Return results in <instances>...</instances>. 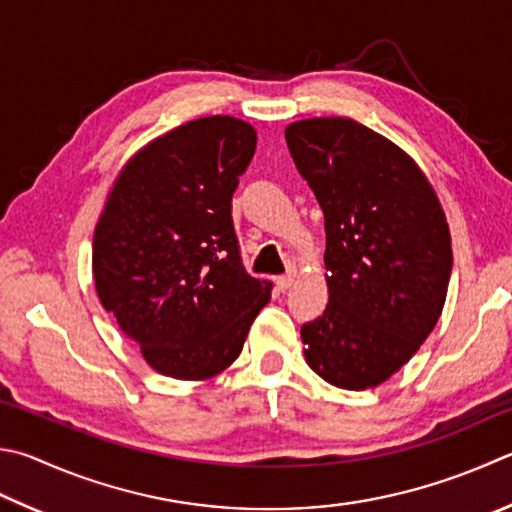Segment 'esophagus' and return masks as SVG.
I'll list each match as a JSON object with an SVG mask.
<instances>
[{"label": "esophagus", "mask_w": 512, "mask_h": 512, "mask_svg": "<svg viewBox=\"0 0 512 512\" xmlns=\"http://www.w3.org/2000/svg\"><path fill=\"white\" fill-rule=\"evenodd\" d=\"M293 282H295V275H291V273H286V275H280L277 277V288H280L282 293H286L288 288L293 286Z\"/></svg>", "instance_id": "esophagus-1"}]
</instances>
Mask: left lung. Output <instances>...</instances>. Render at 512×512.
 <instances>
[{
	"mask_svg": "<svg viewBox=\"0 0 512 512\" xmlns=\"http://www.w3.org/2000/svg\"><path fill=\"white\" fill-rule=\"evenodd\" d=\"M286 145L327 230L329 304L300 329L306 362L336 387H376L439 322L452 273L448 221L410 156L356 120H300L286 127Z\"/></svg>",
	"mask_w": 512,
	"mask_h": 512,
	"instance_id": "obj_1",
	"label": "left lung"
}]
</instances>
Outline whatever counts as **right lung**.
<instances>
[{
	"instance_id": "right-lung-1",
	"label": "right lung",
	"mask_w": 512,
	"mask_h": 512,
	"mask_svg": "<svg viewBox=\"0 0 512 512\" xmlns=\"http://www.w3.org/2000/svg\"><path fill=\"white\" fill-rule=\"evenodd\" d=\"M255 145L239 118L190 120L129 159L107 197L96 291L163 376L206 380L230 367L271 300V282L246 273L232 226Z\"/></svg>"
}]
</instances>
